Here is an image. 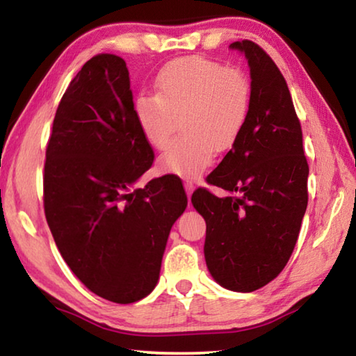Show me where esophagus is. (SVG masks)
Listing matches in <instances>:
<instances>
[{"instance_id": "esophagus-1", "label": "esophagus", "mask_w": 356, "mask_h": 356, "mask_svg": "<svg viewBox=\"0 0 356 356\" xmlns=\"http://www.w3.org/2000/svg\"><path fill=\"white\" fill-rule=\"evenodd\" d=\"M185 185V191H186V195H188V197L191 196V193L195 191V185H193V182H188V180H186V182L184 184Z\"/></svg>"}]
</instances>
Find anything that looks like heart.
<instances>
[{
  "instance_id": "obj_1",
  "label": "heart",
  "mask_w": 356,
  "mask_h": 356,
  "mask_svg": "<svg viewBox=\"0 0 356 356\" xmlns=\"http://www.w3.org/2000/svg\"><path fill=\"white\" fill-rule=\"evenodd\" d=\"M155 86L159 94H143L134 106L144 140L163 150L179 122L184 131L159 159V171L200 177L215 152L231 149L243 134L252 104L250 78L237 67L190 56L163 65Z\"/></svg>"
}]
</instances>
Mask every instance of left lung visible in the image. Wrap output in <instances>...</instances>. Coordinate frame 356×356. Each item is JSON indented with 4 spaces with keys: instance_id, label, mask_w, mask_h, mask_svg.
Returning a JSON list of instances; mask_svg holds the SVG:
<instances>
[{
    "instance_id": "left-lung-1",
    "label": "left lung",
    "mask_w": 356,
    "mask_h": 356,
    "mask_svg": "<svg viewBox=\"0 0 356 356\" xmlns=\"http://www.w3.org/2000/svg\"><path fill=\"white\" fill-rule=\"evenodd\" d=\"M248 59L252 104L248 124L207 176L222 188L191 196L206 220L204 256L212 278L234 292H252L278 276L297 243L308 206L309 166L301 125L284 76L251 40L229 45Z\"/></svg>"
}]
</instances>
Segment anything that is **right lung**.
Wrapping results in <instances>:
<instances>
[{"instance_id": "1", "label": "right lung", "mask_w": 356, "mask_h": 356, "mask_svg": "<svg viewBox=\"0 0 356 356\" xmlns=\"http://www.w3.org/2000/svg\"><path fill=\"white\" fill-rule=\"evenodd\" d=\"M45 156V216L65 264L102 298L127 305L146 297L188 201L171 176L131 190L154 150L138 127L122 58L95 55L70 81Z\"/></svg>"}]
</instances>
